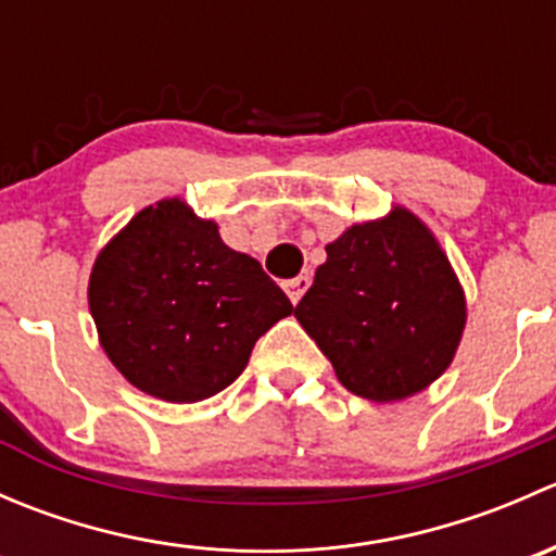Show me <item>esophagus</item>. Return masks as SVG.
Segmentation results:
<instances>
[{
	"label": "esophagus",
	"instance_id": "obj_1",
	"mask_svg": "<svg viewBox=\"0 0 556 556\" xmlns=\"http://www.w3.org/2000/svg\"><path fill=\"white\" fill-rule=\"evenodd\" d=\"M306 288H309V277H304V274L295 279H290V282H285V293L290 295V301H293V304H299V301L304 299Z\"/></svg>",
	"mask_w": 556,
	"mask_h": 556
}]
</instances>
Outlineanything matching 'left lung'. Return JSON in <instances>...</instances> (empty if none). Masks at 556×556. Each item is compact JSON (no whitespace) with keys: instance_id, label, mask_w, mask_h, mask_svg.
Returning a JSON list of instances; mask_svg holds the SVG:
<instances>
[{"instance_id":"8db88e82","label":"left lung","mask_w":556,"mask_h":556,"mask_svg":"<svg viewBox=\"0 0 556 556\" xmlns=\"http://www.w3.org/2000/svg\"><path fill=\"white\" fill-rule=\"evenodd\" d=\"M325 252L295 319L339 382L377 403L435 382L463 339L465 295L428 226L395 206L346 228Z\"/></svg>"}]
</instances>
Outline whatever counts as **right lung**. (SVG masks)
<instances>
[{
	"mask_svg": "<svg viewBox=\"0 0 556 556\" xmlns=\"http://www.w3.org/2000/svg\"><path fill=\"white\" fill-rule=\"evenodd\" d=\"M88 306L112 366L169 403L237 382L255 341L293 312L255 257L179 199L144 206L99 252Z\"/></svg>",
	"mask_w": 556,
	"mask_h": 556,
	"instance_id": "obj_1",
	"label": "right lung"
}]
</instances>
